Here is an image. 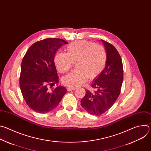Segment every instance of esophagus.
Masks as SVG:
<instances>
[{
	"label": "esophagus",
	"instance_id": "1",
	"mask_svg": "<svg viewBox=\"0 0 151 151\" xmlns=\"http://www.w3.org/2000/svg\"><path fill=\"white\" fill-rule=\"evenodd\" d=\"M75 88H70V87H68L67 88V90L68 91H72V90H74Z\"/></svg>",
	"mask_w": 151,
	"mask_h": 151
}]
</instances>
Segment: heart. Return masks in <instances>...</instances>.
Here are the masks:
<instances>
[{"mask_svg": "<svg viewBox=\"0 0 151 151\" xmlns=\"http://www.w3.org/2000/svg\"><path fill=\"white\" fill-rule=\"evenodd\" d=\"M67 53L59 52L54 58L55 66L60 73L69 70L76 62L77 69L64 76L62 82L70 88L82 85L89 78L93 79L104 70L107 53L104 48L95 43L80 40L70 44L66 48Z\"/></svg>", "mask_w": 151, "mask_h": 151, "instance_id": "obj_1", "label": "heart"}]
</instances>
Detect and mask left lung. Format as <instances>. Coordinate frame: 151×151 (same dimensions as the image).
<instances>
[{"label": "left lung", "instance_id": "1", "mask_svg": "<svg viewBox=\"0 0 151 151\" xmlns=\"http://www.w3.org/2000/svg\"><path fill=\"white\" fill-rule=\"evenodd\" d=\"M107 53L106 66L94 79V91L86 90L81 106L91 115L99 116L108 111L119 96L123 81V65L121 56L110 43L101 39Z\"/></svg>", "mask_w": 151, "mask_h": 151}]
</instances>
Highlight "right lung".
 I'll return each mask as SVG.
<instances>
[{"instance_id": "add662e5", "label": "right lung", "mask_w": 151, "mask_h": 151, "mask_svg": "<svg viewBox=\"0 0 151 151\" xmlns=\"http://www.w3.org/2000/svg\"><path fill=\"white\" fill-rule=\"evenodd\" d=\"M68 42L58 38L37 41L29 48L21 63L19 87L23 97L33 111L44 114L58 106L66 88L59 86L49 89L58 82L54 63L58 49Z\"/></svg>"}]
</instances>
